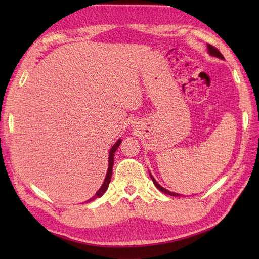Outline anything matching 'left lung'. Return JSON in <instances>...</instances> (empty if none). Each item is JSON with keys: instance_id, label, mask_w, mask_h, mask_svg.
Here are the masks:
<instances>
[{"instance_id": "8db88e82", "label": "left lung", "mask_w": 259, "mask_h": 259, "mask_svg": "<svg viewBox=\"0 0 259 259\" xmlns=\"http://www.w3.org/2000/svg\"><path fill=\"white\" fill-rule=\"evenodd\" d=\"M207 49H208V53L210 54L211 57H216V58H218V59H222V60H224V57H223V54L219 52L216 48H213L212 46H210V45H207ZM150 175V178L152 179V181H153V184H155V186L157 187V188L160 190V191H162L163 194H167V195H170V196H175V197H179L180 195L179 194H176V192H171V191H169V190H167V189H164L163 187H161L160 185H159L157 181H156V179L152 177V175L151 174H149Z\"/></svg>"}]
</instances>
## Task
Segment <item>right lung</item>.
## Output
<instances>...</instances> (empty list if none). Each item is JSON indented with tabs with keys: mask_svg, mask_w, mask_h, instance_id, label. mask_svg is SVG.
<instances>
[{
	"mask_svg": "<svg viewBox=\"0 0 259 259\" xmlns=\"http://www.w3.org/2000/svg\"><path fill=\"white\" fill-rule=\"evenodd\" d=\"M120 144H121V139H118L117 142H115V144L111 147V149H110V151H109V161H108V162H109V167H108V171H107V175H106V179H104L102 186L100 187V189H99V190L96 192L95 196L91 197L90 199H88L85 202H90V201H92V200L97 199V198H100V197L104 194V192H106V190L108 189V186H109V184H110V180H111V176H112V167H113L114 152H115V150L118 149V147L120 146Z\"/></svg>",
	"mask_w": 259,
	"mask_h": 259,
	"instance_id": "1",
	"label": "right lung"
}]
</instances>
